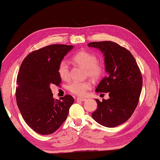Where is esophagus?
Segmentation results:
<instances>
[{"label":"esophagus","mask_w":160,"mask_h":160,"mask_svg":"<svg viewBox=\"0 0 160 160\" xmlns=\"http://www.w3.org/2000/svg\"><path fill=\"white\" fill-rule=\"evenodd\" d=\"M87 99L83 97H78L77 98V100H80V101H85Z\"/></svg>","instance_id":"esophagus-1"}]
</instances>
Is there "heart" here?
Here are the masks:
<instances>
[{
  "mask_svg": "<svg viewBox=\"0 0 160 160\" xmlns=\"http://www.w3.org/2000/svg\"><path fill=\"white\" fill-rule=\"evenodd\" d=\"M74 63L86 69V76L93 80H98L103 76L104 68L103 64L98 61L97 56L89 51H80L72 58ZM60 77L63 80H67L69 77V67L66 61L62 60L60 62L58 69ZM92 87V83L89 80L83 82H73L68 85V90L71 93L83 96Z\"/></svg>",
  "mask_w": 160,
  "mask_h": 160,
  "instance_id": "b5f03b06",
  "label": "heart"
}]
</instances>
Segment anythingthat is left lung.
Masks as SVG:
<instances>
[{
	"label": "left lung",
	"mask_w": 160,
	"mask_h": 160,
	"mask_svg": "<svg viewBox=\"0 0 160 160\" xmlns=\"http://www.w3.org/2000/svg\"><path fill=\"white\" fill-rule=\"evenodd\" d=\"M88 46L99 49L104 56L107 76L96 92L108 93L109 98L96 99L98 108L91 116L106 127H115L127 122L137 107L142 87V76L131 53L111 41L93 42Z\"/></svg>",
	"instance_id": "left-lung-1"
}]
</instances>
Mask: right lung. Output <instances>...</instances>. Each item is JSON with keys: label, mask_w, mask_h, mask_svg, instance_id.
I'll list each match as a JSON object with an SVG mask.
<instances>
[{"label": "right lung", "mask_w": 160, "mask_h": 160, "mask_svg": "<svg viewBox=\"0 0 160 160\" xmlns=\"http://www.w3.org/2000/svg\"><path fill=\"white\" fill-rule=\"evenodd\" d=\"M73 48V45L47 46L30 53L20 65L16 80V102L24 120L37 133L49 135L57 131L73 103L70 95L55 100L50 89L52 84L60 85L58 65Z\"/></svg>", "instance_id": "obj_1"}]
</instances>
